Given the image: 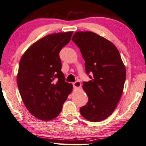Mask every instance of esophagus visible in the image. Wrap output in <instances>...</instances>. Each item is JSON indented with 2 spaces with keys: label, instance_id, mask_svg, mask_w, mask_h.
I'll return each mask as SVG.
<instances>
[{
  "label": "esophagus",
  "instance_id": "obj_1",
  "mask_svg": "<svg viewBox=\"0 0 146 146\" xmlns=\"http://www.w3.org/2000/svg\"><path fill=\"white\" fill-rule=\"evenodd\" d=\"M73 86H74V88L75 89H80L82 87L81 83H80V82H79V81L74 82V83L73 84Z\"/></svg>",
  "mask_w": 146,
  "mask_h": 146
}]
</instances>
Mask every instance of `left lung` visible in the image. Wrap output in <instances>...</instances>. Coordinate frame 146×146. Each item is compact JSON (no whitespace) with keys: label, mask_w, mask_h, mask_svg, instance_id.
<instances>
[{"label":"left lung","mask_w":146,"mask_h":146,"mask_svg":"<svg viewBox=\"0 0 146 146\" xmlns=\"http://www.w3.org/2000/svg\"><path fill=\"white\" fill-rule=\"evenodd\" d=\"M72 39L80 48L86 72L93 73L91 80L82 86L88 102L80 108V113L91 122H100L113 113L121 98L125 66L116 46L96 33L76 31Z\"/></svg>","instance_id":"8db88e82"}]
</instances>
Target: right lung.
Returning <instances> with one entry per match:
<instances>
[{
    "instance_id": "obj_1",
    "label": "right lung",
    "mask_w": 146,
    "mask_h": 146,
    "mask_svg": "<svg viewBox=\"0 0 146 146\" xmlns=\"http://www.w3.org/2000/svg\"><path fill=\"white\" fill-rule=\"evenodd\" d=\"M73 31L52 33L32 44L20 59L17 84L25 106L42 120L56 118L72 91L64 81L59 52L70 41Z\"/></svg>"
}]
</instances>
